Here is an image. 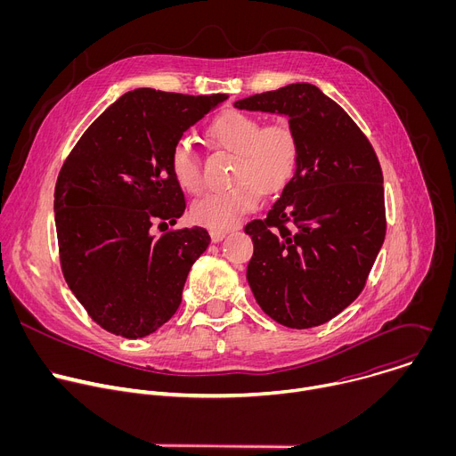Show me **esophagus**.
<instances>
[{"mask_svg": "<svg viewBox=\"0 0 456 456\" xmlns=\"http://www.w3.org/2000/svg\"><path fill=\"white\" fill-rule=\"evenodd\" d=\"M224 238H225V232H224V231H211V240H213L215 243L222 241Z\"/></svg>", "mask_w": 456, "mask_h": 456, "instance_id": "1", "label": "esophagus"}]
</instances>
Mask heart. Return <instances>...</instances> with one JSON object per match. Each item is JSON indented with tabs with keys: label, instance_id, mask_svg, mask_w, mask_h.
Masks as SVG:
<instances>
[{
	"label": "heart",
	"instance_id": "b5f03b06",
	"mask_svg": "<svg viewBox=\"0 0 456 456\" xmlns=\"http://www.w3.org/2000/svg\"><path fill=\"white\" fill-rule=\"evenodd\" d=\"M209 141L231 153H236L229 189L211 191L191 206V220L209 231H227L259 204V192L283 189L296 173L299 142L287 120L265 124L259 117L225 110L208 127ZM171 173L176 183L189 191L202 189V167L199 155L189 142L178 141L169 155Z\"/></svg>",
	"mask_w": 456,
	"mask_h": 456
}]
</instances>
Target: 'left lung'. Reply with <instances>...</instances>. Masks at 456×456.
<instances>
[{
  "label": "left lung",
  "instance_id": "8db88e82",
  "mask_svg": "<svg viewBox=\"0 0 456 456\" xmlns=\"http://www.w3.org/2000/svg\"><path fill=\"white\" fill-rule=\"evenodd\" d=\"M238 110L289 117L297 167L265 220L245 232L256 303L289 329H312L364 289L386 236L377 155L350 115L317 86L296 83L236 101Z\"/></svg>",
  "mask_w": 456,
  "mask_h": 456
}]
</instances>
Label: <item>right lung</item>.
<instances>
[{
    "instance_id": "right-lung-1",
    "label": "right lung",
    "mask_w": 456,
    "mask_h": 456,
    "mask_svg": "<svg viewBox=\"0 0 456 456\" xmlns=\"http://www.w3.org/2000/svg\"><path fill=\"white\" fill-rule=\"evenodd\" d=\"M225 99L127 92L92 122L59 171L53 211L62 276L88 315L115 336L146 338L167 322L192 264L211 243L204 227L157 238L151 225L183 215L171 150Z\"/></svg>"
}]
</instances>
